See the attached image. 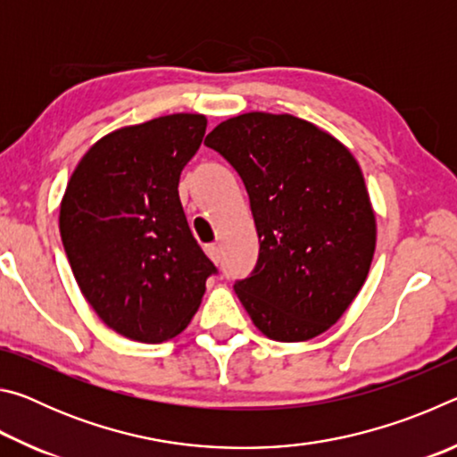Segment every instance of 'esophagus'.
Returning <instances> with one entry per match:
<instances>
[{"label":"esophagus","mask_w":457,"mask_h":457,"mask_svg":"<svg viewBox=\"0 0 457 457\" xmlns=\"http://www.w3.org/2000/svg\"><path fill=\"white\" fill-rule=\"evenodd\" d=\"M205 253L207 256H210L215 264H220V260H221V250H220V245L218 244H207L205 245Z\"/></svg>","instance_id":"34e87169"}]
</instances>
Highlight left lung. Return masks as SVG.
I'll use <instances>...</instances> for the list:
<instances>
[{"mask_svg":"<svg viewBox=\"0 0 457 457\" xmlns=\"http://www.w3.org/2000/svg\"><path fill=\"white\" fill-rule=\"evenodd\" d=\"M205 145L242 177L260 237L252 274L234 290L268 338L328 330L365 284L375 213L351 151L292 114L245 112Z\"/></svg>","mask_w":457,"mask_h":457,"instance_id":"obj_1","label":"left lung"}]
</instances>
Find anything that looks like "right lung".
Masks as SVG:
<instances>
[{
	"label": "right lung",
	"mask_w": 457,
	"mask_h": 457,
	"mask_svg": "<svg viewBox=\"0 0 457 457\" xmlns=\"http://www.w3.org/2000/svg\"><path fill=\"white\" fill-rule=\"evenodd\" d=\"M204 114H169L100 138L60 205V236L84 298L108 328L163 343L187 327L218 268L193 237L179 177Z\"/></svg>",
	"instance_id": "right-lung-1"
}]
</instances>
